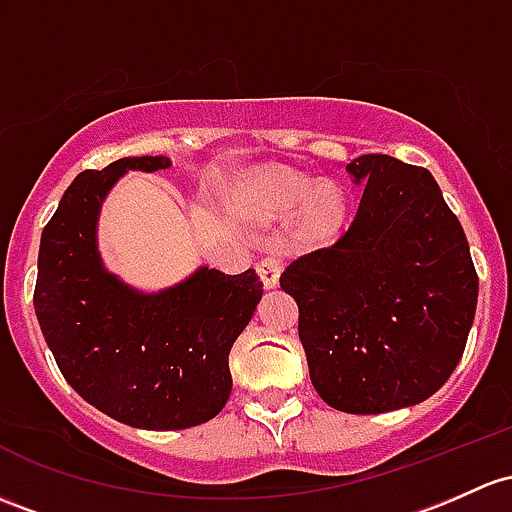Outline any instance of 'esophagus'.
<instances>
[{"mask_svg":"<svg viewBox=\"0 0 512 512\" xmlns=\"http://www.w3.org/2000/svg\"><path fill=\"white\" fill-rule=\"evenodd\" d=\"M257 272H260L262 284L267 289H274L279 284V274H282V262H279L277 255H265L257 262Z\"/></svg>","mask_w":512,"mask_h":512,"instance_id":"34e87169","label":"esophagus"}]
</instances>
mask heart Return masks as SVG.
<instances>
[{"mask_svg": "<svg viewBox=\"0 0 512 512\" xmlns=\"http://www.w3.org/2000/svg\"><path fill=\"white\" fill-rule=\"evenodd\" d=\"M262 203L274 218H287L301 208L299 235L309 245H328L341 235L346 225L348 203L343 188L314 179L289 174V171H267L262 176Z\"/></svg>", "mask_w": 512, "mask_h": 512, "instance_id": "b5f03b06", "label": "heart"}]
</instances>
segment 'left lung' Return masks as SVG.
I'll return each mask as SVG.
<instances>
[{
	"instance_id": "8db88e82",
	"label": "left lung",
	"mask_w": 512,
	"mask_h": 512,
	"mask_svg": "<svg viewBox=\"0 0 512 512\" xmlns=\"http://www.w3.org/2000/svg\"><path fill=\"white\" fill-rule=\"evenodd\" d=\"M363 196L331 247L279 277L299 306L311 383L326 405L380 414L417 405L464 355L478 274L459 218L422 166L387 154L348 164Z\"/></svg>"
}]
</instances>
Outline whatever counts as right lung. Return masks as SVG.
Listing matches in <instances>:
<instances>
[{
	"mask_svg": "<svg viewBox=\"0 0 512 512\" xmlns=\"http://www.w3.org/2000/svg\"><path fill=\"white\" fill-rule=\"evenodd\" d=\"M166 157H127L83 171L41 233L34 309L68 385L117 422L154 432L196 427L225 407L228 355L262 299L255 270L201 267L144 294L102 267L98 213L129 169H169Z\"/></svg>",
	"mask_w": 512,
	"mask_h": 512,
	"instance_id": "right-lung-1",
	"label": "right lung"
}]
</instances>
